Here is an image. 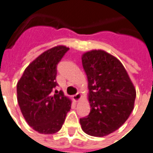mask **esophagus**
Instances as JSON below:
<instances>
[{
    "instance_id": "1",
    "label": "esophagus",
    "mask_w": 153,
    "mask_h": 153,
    "mask_svg": "<svg viewBox=\"0 0 153 153\" xmlns=\"http://www.w3.org/2000/svg\"><path fill=\"white\" fill-rule=\"evenodd\" d=\"M81 98V94L79 93V92H78L77 94H75L74 96H73V99H74V101H78L79 99Z\"/></svg>"
}]
</instances>
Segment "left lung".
<instances>
[{"instance_id": "8db88e82", "label": "left lung", "mask_w": 153, "mask_h": 153, "mask_svg": "<svg viewBox=\"0 0 153 153\" xmlns=\"http://www.w3.org/2000/svg\"><path fill=\"white\" fill-rule=\"evenodd\" d=\"M82 64L88 79L90 112L79 119L81 127L88 135L104 137L127 120L136 90L122 63L105 51L85 53Z\"/></svg>"}]
</instances>
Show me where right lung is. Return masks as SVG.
Returning a JSON list of instances; mask_svg holds the SVG:
<instances>
[{
	"mask_svg": "<svg viewBox=\"0 0 153 153\" xmlns=\"http://www.w3.org/2000/svg\"><path fill=\"white\" fill-rule=\"evenodd\" d=\"M69 50L50 48L28 65L16 85L17 101L27 124L37 132L53 134L62 128L71 101L55 87L57 66Z\"/></svg>",
	"mask_w": 153,
	"mask_h": 153,
	"instance_id": "right-lung-1",
	"label": "right lung"
}]
</instances>
